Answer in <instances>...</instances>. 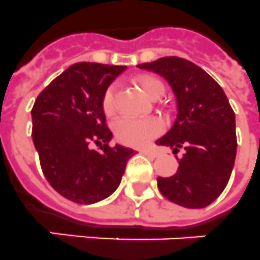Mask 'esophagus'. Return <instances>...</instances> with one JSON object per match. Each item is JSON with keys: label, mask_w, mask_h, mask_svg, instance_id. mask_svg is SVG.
Segmentation results:
<instances>
[{"label": "esophagus", "mask_w": 260, "mask_h": 260, "mask_svg": "<svg viewBox=\"0 0 260 260\" xmlns=\"http://www.w3.org/2000/svg\"><path fill=\"white\" fill-rule=\"evenodd\" d=\"M141 153H144L148 157H152V158L160 156V152L157 149H154V148H145V149H141Z\"/></svg>", "instance_id": "1"}]
</instances>
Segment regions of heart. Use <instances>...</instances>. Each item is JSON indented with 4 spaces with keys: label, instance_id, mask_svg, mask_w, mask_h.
I'll use <instances>...</instances> for the list:
<instances>
[{
    "label": "heart",
    "instance_id": "1",
    "mask_svg": "<svg viewBox=\"0 0 260 260\" xmlns=\"http://www.w3.org/2000/svg\"><path fill=\"white\" fill-rule=\"evenodd\" d=\"M139 86L147 96L156 99L161 96L165 91V86L158 78L150 75H144L139 78ZM117 95H119V84L112 83L107 87L102 98V108L107 116H113L117 110ZM165 129V124L160 117H123L117 120L113 126L115 136L120 143L141 147L153 140L154 137L160 136Z\"/></svg>",
    "mask_w": 260,
    "mask_h": 260
}]
</instances>
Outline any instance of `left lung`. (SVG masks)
I'll return each instance as SVG.
<instances>
[{
	"mask_svg": "<svg viewBox=\"0 0 260 260\" xmlns=\"http://www.w3.org/2000/svg\"><path fill=\"white\" fill-rule=\"evenodd\" d=\"M139 69L160 74L177 99V117L157 145L182 150L178 171L158 177L164 197L189 209L210 205L230 180L237 154L235 113L222 87L190 60L165 56Z\"/></svg>",
	"mask_w": 260,
	"mask_h": 260,
	"instance_id": "8db88e82",
	"label": "left lung"
}]
</instances>
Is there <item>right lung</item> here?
I'll use <instances>...</instances> for the list:
<instances>
[{
	"instance_id": "obj_1",
	"label": "right lung",
	"mask_w": 260,
	"mask_h": 260,
	"mask_svg": "<svg viewBox=\"0 0 260 260\" xmlns=\"http://www.w3.org/2000/svg\"><path fill=\"white\" fill-rule=\"evenodd\" d=\"M125 66L82 62L56 76L32 106V141L46 180L76 204H95L119 186L134 149L110 147L104 91ZM96 145L99 148H93Z\"/></svg>"
}]
</instances>
